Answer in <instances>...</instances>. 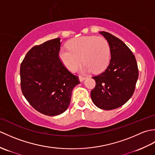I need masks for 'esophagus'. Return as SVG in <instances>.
Instances as JSON below:
<instances>
[{
	"label": "esophagus",
	"instance_id": "34e87169",
	"mask_svg": "<svg viewBox=\"0 0 155 155\" xmlns=\"http://www.w3.org/2000/svg\"><path fill=\"white\" fill-rule=\"evenodd\" d=\"M87 77H83V76H79V81L81 82H83L84 81L85 79H86Z\"/></svg>",
	"mask_w": 155,
	"mask_h": 155
}]
</instances>
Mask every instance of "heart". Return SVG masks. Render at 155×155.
<instances>
[{"mask_svg":"<svg viewBox=\"0 0 155 155\" xmlns=\"http://www.w3.org/2000/svg\"><path fill=\"white\" fill-rule=\"evenodd\" d=\"M68 49L61 48L59 58L68 70L73 72L81 63L83 71L95 73L104 71L109 64L111 51L109 43L104 37H81L68 42Z\"/></svg>","mask_w":155,"mask_h":155,"instance_id":"b5f03b06","label":"heart"}]
</instances>
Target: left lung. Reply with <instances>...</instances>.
Segmentation results:
<instances>
[{"label":"left lung","mask_w":155,"mask_h":155,"mask_svg":"<svg viewBox=\"0 0 155 155\" xmlns=\"http://www.w3.org/2000/svg\"><path fill=\"white\" fill-rule=\"evenodd\" d=\"M100 33L109 43L111 58L106 70L92 77L96 86L91 97L97 107L108 110L123 106L133 96L139 70L135 57L123 41L107 32Z\"/></svg>","instance_id":"left-lung-1"}]
</instances>
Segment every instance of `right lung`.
Returning <instances> with one entry per match:
<instances>
[{"mask_svg": "<svg viewBox=\"0 0 155 155\" xmlns=\"http://www.w3.org/2000/svg\"><path fill=\"white\" fill-rule=\"evenodd\" d=\"M61 38L32 47L21 64L22 94L31 106L48 116L63 113L71 103L78 78L64 67L58 57Z\"/></svg>", "mask_w": 155, "mask_h": 155, "instance_id": "1", "label": "right lung"}]
</instances>
